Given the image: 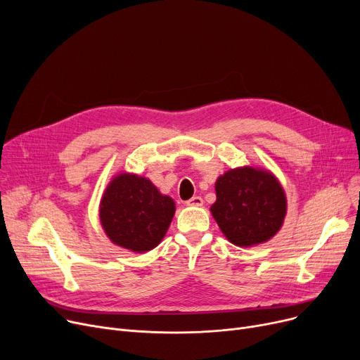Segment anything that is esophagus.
Returning a JSON list of instances; mask_svg holds the SVG:
<instances>
[{
  "mask_svg": "<svg viewBox=\"0 0 360 360\" xmlns=\"http://www.w3.org/2000/svg\"><path fill=\"white\" fill-rule=\"evenodd\" d=\"M204 204L201 197H193L191 200L186 201V205H193V207H201Z\"/></svg>",
  "mask_w": 360,
  "mask_h": 360,
  "instance_id": "esophagus-1",
  "label": "esophagus"
}]
</instances>
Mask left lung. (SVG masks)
<instances>
[{"instance_id":"1","label":"left lung","mask_w":360,"mask_h":360,"mask_svg":"<svg viewBox=\"0 0 360 360\" xmlns=\"http://www.w3.org/2000/svg\"><path fill=\"white\" fill-rule=\"evenodd\" d=\"M210 212L221 233L236 247L270 240L288 212L286 193L269 169L242 166L226 170L214 185Z\"/></svg>"}]
</instances>
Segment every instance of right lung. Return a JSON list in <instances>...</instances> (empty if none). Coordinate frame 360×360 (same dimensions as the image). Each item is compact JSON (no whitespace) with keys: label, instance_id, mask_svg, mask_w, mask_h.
Here are the masks:
<instances>
[{"label":"right lung","instance_id":"right-lung-1","mask_svg":"<svg viewBox=\"0 0 360 360\" xmlns=\"http://www.w3.org/2000/svg\"><path fill=\"white\" fill-rule=\"evenodd\" d=\"M175 201L146 176L120 172L99 204L102 229L112 243L136 254L156 248L175 214Z\"/></svg>","mask_w":360,"mask_h":360}]
</instances>
